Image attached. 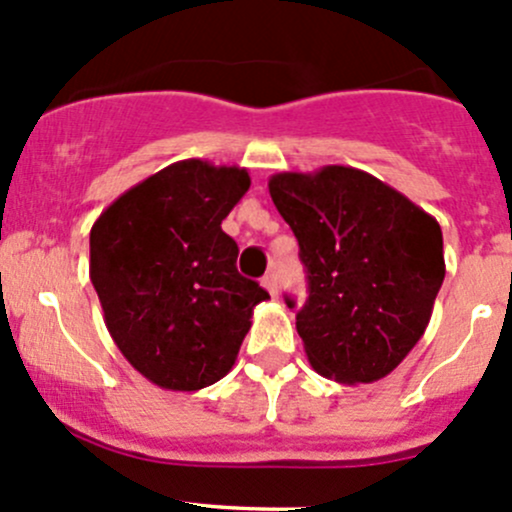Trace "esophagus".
<instances>
[{"instance_id":"esophagus-1","label":"esophagus","mask_w":512,"mask_h":512,"mask_svg":"<svg viewBox=\"0 0 512 512\" xmlns=\"http://www.w3.org/2000/svg\"><path fill=\"white\" fill-rule=\"evenodd\" d=\"M262 287H265L267 292L272 294V297H277V292H279V279H277V274H274V272L265 274V277H262Z\"/></svg>"}]
</instances>
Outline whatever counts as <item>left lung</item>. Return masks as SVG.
I'll list each match as a JSON object with an SVG mask.
<instances>
[{"instance_id":"8db88e82","label":"left lung","mask_w":512,"mask_h":512,"mask_svg":"<svg viewBox=\"0 0 512 512\" xmlns=\"http://www.w3.org/2000/svg\"><path fill=\"white\" fill-rule=\"evenodd\" d=\"M267 186L309 272L297 331L311 368L343 385L390 375L424 336L444 282L437 218L353 166L282 171Z\"/></svg>"}]
</instances>
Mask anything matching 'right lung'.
<instances>
[{
  "instance_id": "obj_1",
  "label": "right lung",
  "mask_w": 512,
  "mask_h": 512,
  "mask_svg": "<svg viewBox=\"0 0 512 512\" xmlns=\"http://www.w3.org/2000/svg\"><path fill=\"white\" fill-rule=\"evenodd\" d=\"M250 188L240 166L169 164L110 203L90 230V282L112 341L149 383L196 392L230 373L270 294L235 267L220 223Z\"/></svg>"
}]
</instances>
